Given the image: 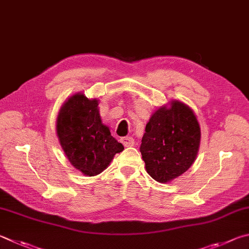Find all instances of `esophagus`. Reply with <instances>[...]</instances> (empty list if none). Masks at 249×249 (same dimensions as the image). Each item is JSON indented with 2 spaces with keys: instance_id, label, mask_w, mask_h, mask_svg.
Returning <instances> with one entry per match:
<instances>
[{
  "instance_id": "obj_1",
  "label": "esophagus",
  "mask_w": 249,
  "mask_h": 249,
  "mask_svg": "<svg viewBox=\"0 0 249 249\" xmlns=\"http://www.w3.org/2000/svg\"><path fill=\"white\" fill-rule=\"evenodd\" d=\"M121 142L123 143L125 147H132V146H134V143H135L133 137H128V136L127 137H122Z\"/></svg>"
}]
</instances>
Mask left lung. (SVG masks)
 I'll list each match as a JSON object with an SVG mask.
<instances>
[{
  "label": "left lung",
  "mask_w": 249,
  "mask_h": 249,
  "mask_svg": "<svg viewBox=\"0 0 249 249\" xmlns=\"http://www.w3.org/2000/svg\"><path fill=\"white\" fill-rule=\"evenodd\" d=\"M200 125L195 112L178 100L152 113L140 144L147 173L169 183L195 162L200 144Z\"/></svg>",
  "instance_id": "1"
}]
</instances>
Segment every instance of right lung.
<instances>
[{"label":"right lung","instance_id":"obj_1","mask_svg":"<svg viewBox=\"0 0 249 249\" xmlns=\"http://www.w3.org/2000/svg\"><path fill=\"white\" fill-rule=\"evenodd\" d=\"M99 100L83 92L67 98L56 117V135L67 159L86 176L100 174L124 146L102 123Z\"/></svg>","mask_w":249,"mask_h":249}]
</instances>
